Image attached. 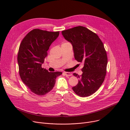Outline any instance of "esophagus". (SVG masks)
<instances>
[{
  "label": "esophagus",
  "mask_w": 130,
  "mask_h": 130,
  "mask_svg": "<svg viewBox=\"0 0 130 130\" xmlns=\"http://www.w3.org/2000/svg\"><path fill=\"white\" fill-rule=\"evenodd\" d=\"M63 73H64V74L65 75H66V76H70L72 75V74L71 73H70V72H64Z\"/></svg>",
  "instance_id": "esophagus-1"
}]
</instances>
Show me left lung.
I'll use <instances>...</instances> for the list:
<instances>
[{
    "mask_svg": "<svg viewBox=\"0 0 130 130\" xmlns=\"http://www.w3.org/2000/svg\"><path fill=\"white\" fill-rule=\"evenodd\" d=\"M61 34L72 44L75 59L84 64L81 75L73 74L79 80L72 89L80 97L90 96L98 90L106 75L107 57L104 45L97 34L85 27H75Z\"/></svg>",
    "mask_w": 130,
    "mask_h": 130,
    "instance_id": "obj_1",
    "label": "left lung"
}]
</instances>
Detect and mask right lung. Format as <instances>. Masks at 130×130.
I'll list each match as a JSON object with an SVG mask.
<instances>
[{"mask_svg": "<svg viewBox=\"0 0 130 130\" xmlns=\"http://www.w3.org/2000/svg\"><path fill=\"white\" fill-rule=\"evenodd\" d=\"M52 32L34 29L27 34L20 44L17 61L19 75L23 83L37 95H44L54 87L60 72H49L42 67L47 51L59 36Z\"/></svg>", "mask_w": 130, "mask_h": 130, "instance_id": "right-lung-1", "label": "right lung"}]
</instances>
